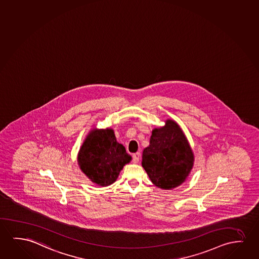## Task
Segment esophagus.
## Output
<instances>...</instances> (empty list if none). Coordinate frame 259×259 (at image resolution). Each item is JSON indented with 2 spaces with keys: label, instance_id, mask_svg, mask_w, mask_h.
Returning <instances> with one entry per match:
<instances>
[{
  "label": "esophagus",
  "instance_id": "34e87169",
  "mask_svg": "<svg viewBox=\"0 0 259 259\" xmlns=\"http://www.w3.org/2000/svg\"><path fill=\"white\" fill-rule=\"evenodd\" d=\"M140 158H141V153L140 152L133 154V161H134V163H138Z\"/></svg>",
  "mask_w": 259,
  "mask_h": 259
}]
</instances>
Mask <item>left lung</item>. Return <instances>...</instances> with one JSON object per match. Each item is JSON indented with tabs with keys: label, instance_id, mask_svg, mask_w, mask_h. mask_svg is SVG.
I'll return each instance as SVG.
<instances>
[{
	"label": "left lung",
	"instance_id": "obj_1",
	"mask_svg": "<svg viewBox=\"0 0 259 259\" xmlns=\"http://www.w3.org/2000/svg\"><path fill=\"white\" fill-rule=\"evenodd\" d=\"M193 162L191 146L176 121L167 119L164 126L152 130L150 145L143 151L142 165L154 185L164 190L180 186Z\"/></svg>",
	"mask_w": 259,
	"mask_h": 259
}]
</instances>
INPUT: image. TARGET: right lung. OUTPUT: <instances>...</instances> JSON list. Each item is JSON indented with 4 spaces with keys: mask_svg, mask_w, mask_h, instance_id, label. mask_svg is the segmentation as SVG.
Listing matches in <instances>:
<instances>
[{
    "mask_svg": "<svg viewBox=\"0 0 259 259\" xmlns=\"http://www.w3.org/2000/svg\"><path fill=\"white\" fill-rule=\"evenodd\" d=\"M111 128L93 129L80 148L77 161L82 172L94 184L108 186L116 182L124 165L131 161Z\"/></svg>",
    "mask_w": 259,
    "mask_h": 259,
    "instance_id": "obj_1",
    "label": "right lung"
}]
</instances>
